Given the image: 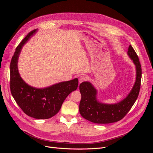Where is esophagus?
<instances>
[{
  "label": "esophagus",
  "mask_w": 153,
  "mask_h": 153,
  "mask_svg": "<svg viewBox=\"0 0 153 153\" xmlns=\"http://www.w3.org/2000/svg\"><path fill=\"white\" fill-rule=\"evenodd\" d=\"M78 80H79V84H81V83H82L83 82L86 80V77L85 76H80Z\"/></svg>",
  "instance_id": "1"
}]
</instances>
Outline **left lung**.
I'll return each mask as SVG.
<instances>
[{"instance_id":"8db88e82","label":"left lung","mask_w":153,"mask_h":153,"mask_svg":"<svg viewBox=\"0 0 153 153\" xmlns=\"http://www.w3.org/2000/svg\"><path fill=\"white\" fill-rule=\"evenodd\" d=\"M128 55L136 68V80L131 91L124 100L115 104H105L97 100V90L89 82H83L79 86L82 96L79 111L82 116L92 123L109 124L122 119L131 109L139 94L142 69L138 55L131 45L129 46Z\"/></svg>"}]
</instances>
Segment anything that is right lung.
<instances>
[{
  "mask_svg": "<svg viewBox=\"0 0 153 153\" xmlns=\"http://www.w3.org/2000/svg\"><path fill=\"white\" fill-rule=\"evenodd\" d=\"M37 30L29 32L16 48L10 64V89L25 114L35 119H45L58 113L66 97L77 89L78 80L76 78L40 89L28 85L22 79L18 69V57L23 46Z\"/></svg>",
  "mask_w": 153,
  "mask_h": 153,
  "instance_id": "1",
  "label": "right lung"
}]
</instances>
